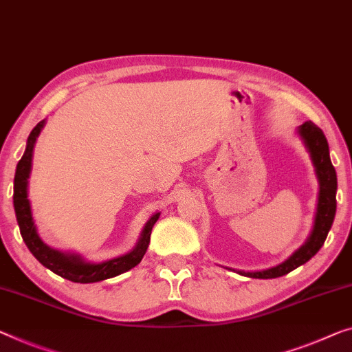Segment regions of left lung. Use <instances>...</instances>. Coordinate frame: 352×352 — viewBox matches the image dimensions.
Wrapping results in <instances>:
<instances>
[{
  "label": "left lung",
  "instance_id": "8db88e82",
  "mask_svg": "<svg viewBox=\"0 0 352 352\" xmlns=\"http://www.w3.org/2000/svg\"><path fill=\"white\" fill-rule=\"evenodd\" d=\"M297 135L305 145L314 167L319 183L318 192V207L314 214V224L310 235L305 240L300 248H297L294 253L283 261L281 264L265 270L256 272H243L235 270L237 274L250 278H261V280H269V278H278L289 274L294 269L305 264L314 254L321 250L327 239V234L332 228L335 212H337V172L330 161L329 144L326 135L313 122H305L297 128Z\"/></svg>",
  "mask_w": 352,
  "mask_h": 352
}]
</instances>
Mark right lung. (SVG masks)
I'll use <instances>...</instances> for the list:
<instances>
[{"label": "right lung", "instance_id": "add662e5", "mask_svg": "<svg viewBox=\"0 0 352 352\" xmlns=\"http://www.w3.org/2000/svg\"><path fill=\"white\" fill-rule=\"evenodd\" d=\"M44 126L45 120H42L30 133L28 140H26L25 153L22 160L19 161L14 177V210L25 245L28 246V250L42 265L54 272V274L60 275L61 278H66V280L74 283H83V285L85 283H98L131 270L142 261L145 251L148 248L151 229H153L155 223L158 221L161 214L160 212L151 214L148 221L145 223L138 243H135L133 250L128 251L126 254L102 262H90L83 259L77 253L55 250L41 239L33 218V212H31V202L28 199V178L31 175V167H33L36 140H38Z\"/></svg>", "mask_w": 352, "mask_h": 352}]
</instances>
